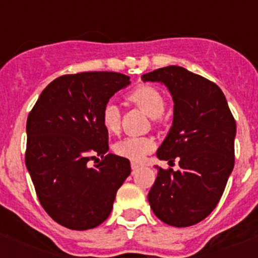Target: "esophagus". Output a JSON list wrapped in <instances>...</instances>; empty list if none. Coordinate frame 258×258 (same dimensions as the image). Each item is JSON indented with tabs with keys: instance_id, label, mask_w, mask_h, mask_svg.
<instances>
[{
	"instance_id": "esophagus-1",
	"label": "esophagus",
	"mask_w": 258,
	"mask_h": 258,
	"mask_svg": "<svg viewBox=\"0 0 258 258\" xmlns=\"http://www.w3.org/2000/svg\"><path fill=\"white\" fill-rule=\"evenodd\" d=\"M138 168H141V164H138V163H134V161H132V170H137L138 169Z\"/></svg>"
}]
</instances>
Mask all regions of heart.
Listing matches in <instances>:
<instances>
[{"mask_svg": "<svg viewBox=\"0 0 258 258\" xmlns=\"http://www.w3.org/2000/svg\"><path fill=\"white\" fill-rule=\"evenodd\" d=\"M127 99L143 109L150 117L157 118L163 115L165 109V99L156 88L150 85H140L132 90ZM120 109L113 102H107L102 108L101 121L108 133H116L120 129ZM155 149V142L147 137H127L118 141L113 146V151L118 156L126 157L129 160L142 161L147 154Z\"/></svg>", "mask_w": 258, "mask_h": 258, "instance_id": "obj_1", "label": "heart"}]
</instances>
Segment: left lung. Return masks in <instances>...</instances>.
Returning a JSON list of instances; mask_svg holds the SVG:
<instances>
[{
	"label": "left lung",
	"instance_id": "obj_1",
	"mask_svg": "<svg viewBox=\"0 0 258 258\" xmlns=\"http://www.w3.org/2000/svg\"><path fill=\"white\" fill-rule=\"evenodd\" d=\"M142 81L163 84L172 95V127L156 156L169 163L177 157L179 165L175 172L155 165L150 207L166 225L192 226L212 213L226 187L235 161V120L222 90L186 68H159Z\"/></svg>",
	"mask_w": 258,
	"mask_h": 258
}]
</instances>
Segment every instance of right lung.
Listing matches in <instances>:
<instances>
[{"label":"right lung","mask_w":258,"mask_h":258,"mask_svg":"<svg viewBox=\"0 0 258 258\" xmlns=\"http://www.w3.org/2000/svg\"><path fill=\"white\" fill-rule=\"evenodd\" d=\"M131 84L117 72H81L55 79L27 118L26 165L41 206L71 230L99 226L131 174L127 159L108 151L104 104ZM102 160L94 167L90 160Z\"/></svg>","instance_id":"right-lung-1"}]
</instances>
